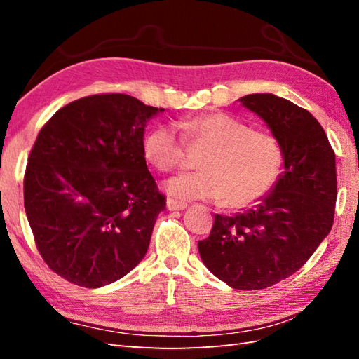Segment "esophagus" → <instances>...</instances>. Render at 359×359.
I'll use <instances>...</instances> for the list:
<instances>
[{
	"label": "esophagus",
	"instance_id": "34e87169",
	"mask_svg": "<svg viewBox=\"0 0 359 359\" xmlns=\"http://www.w3.org/2000/svg\"><path fill=\"white\" fill-rule=\"evenodd\" d=\"M166 208L171 210V211H180V210H185L187 208V203L185 202L174 201V199H168L166 201Z\"/></svg>",
	"mask_w": 359,
	"mask_h": 359
}]
</instances>
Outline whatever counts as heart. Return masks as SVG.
I'll list each match as a JSON object with an SVG mask.
<instances>
[{
  "label": "heart",
  "mask_w": 359,
  "mask_h": 359,
  "mask_svg": "<svg viewBox=\"0 0 359 359\" xmlns=\"http://www.w3.org/2000/svg\"><path fill=\"white\" fill-rule=\"evenodd\" d=\"M175 125L152 128L143 140V154L160 172L187 162V141L210 148L199 160V171L175 175L165 189L177 201H222L230 208H245L261 201L276 184L284 149L276 137L255 131L228 114L215 112Z\"/></svg>",
  "instance_id": "1"
}]
</instances>
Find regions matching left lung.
Segmentation results:
<instances>
[{
	"label": "left lung",
	"instance_id": "8db88e82",
	"mask_svg": "<svg viewBox=\"0 0 359 359\" xmlns=\"http://www.w3.org/2000/svg\"><path fill=\"white\" fill-rule=\"evenodd\" d=\"M239 102L261 117L284 149V171L255 207L215 216L199 241L205 266L236 290H261L292 276L330 233L337 203L334 151L319 121L273 94Z\"/></svg>",
	"mask_w": 359,
	"mask_h": 359
}]
</instances>
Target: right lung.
Listing matches in <instances>:
<instances>
[{
  "mask_svg": "<svg viewBox=\"0 0 359 359\" xmlns=\"http://www.w3.org/2000/svg\"><path fill=\"white\" fill-rule=\"evenodd\" d=\"M163 111L126 94L89 95L41 128L26 166L25 208L58 276L98 288L147 255L166 199L148 171L143 134Z\"/></svg>",
  "mask_w": 359,
  "mask_h": 359,
  "instance_id": "obj_1",
  "label": "right lung"
}]
</instances>
